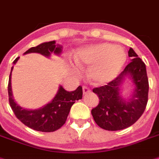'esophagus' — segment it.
<instances>
[{
  "label": "esophagus",
  "mask_w": 159,
  "mask_h": 159,
  "mask_svg": "<svg viewBox=\"0 0 159 159\" xmlns=\"http://www.w3.org/2000/svg\"><path fill=\"white\" fill-rule=\"evenodd\" d=\"M82 91H83L84 95H86V94H87V93L90 92V91H91V90H90V89H89L87 86H84L83 87H82Z\"/></svg>",
  "instance_id": "1"
}]
</instances>
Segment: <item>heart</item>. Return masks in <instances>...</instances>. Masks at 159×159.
<instances>
[{"mask_svg":"<svg viewBox=\"0 0 159 159\" xmlns=\"http://www.w3.org/2000/svg\"><path fill=\"white\" fill-rule=\"evenodd\" d=\"M127 55L121 46L109 42L91 44L77 50L75 60L80 66L89 67L91 83L102 86L112 82L126 64Z\"/></svg>","mask_w":159,"mask_h":159,"instance_id":"obj_1","label":"heart"}]
</instances>
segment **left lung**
<instances>
[{
    "label": "left lung",
    "instance_id": "obj_1",
    "mask_svg": "<svg viewBox=\"0 0 159 159\" xmlns=\"http://www.w3.org/2000/svg\"><path fill=\"white\" fill-rule=\"evenodd\" d=\"M128 55L131 62L115 79L93 89L100 102L91 110V114L96 124L104 130L118 131L133 125L146 107L149 93L146 66L132 48ZM126 79L134 86L128 98L122 95V86Z\"/></svg>",
    "mask_w": 159,
    "mask_h": 159
}]
</instances>
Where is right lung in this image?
Masks as SVG:
<instances>
[{
	"mask_svg": "<svg viewBox=\"0 0 159 159\" xmlns=\"http://www.w3.org/2000/svg\"><path fill=\"white\" fill-rule=\"evenodd\" d=\"M61 45L55 44V41L43 42L38 46L32 47L24 53V55L30 53H39L47 58L51 54L60 55L62 53ZM19 57L16 58L13 64H15ZM14 66L11 68L8 84V94L10 105L15 113V116L24 125L33 129L35 131L51 132L59 129L65 123L71 107L76 100L82 98V87L79 86L73 91H67L59 85L56 95L48 104L39 109H28L19 106L14 100L12 86H11V73Z\"/></svg>",
	"mask_w": 159,
	"mask_h": 159,
	"instance_id": "1",
	"label": "right lung"
}]
</instances>
